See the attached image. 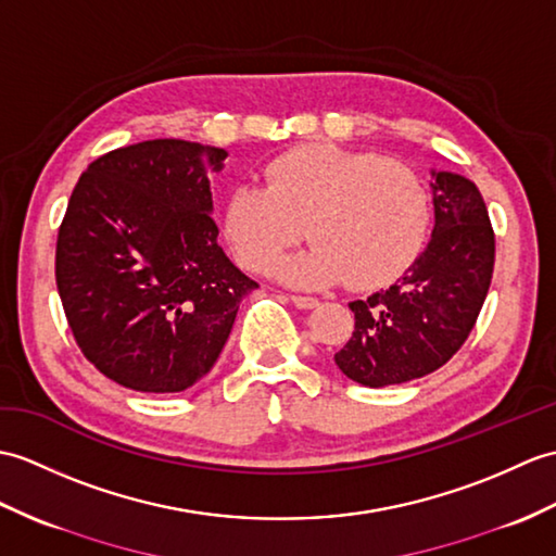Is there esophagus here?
I'll return each instance as SVG.
<instances>
[{
    "instance_id": "esophagus-1",
    "label": "esophagus",
    "mask_w": 556,
    "mask_h": 556,
    "mask_svg": "<svg viewBox=\"0 0 556 556\" xmlns=\"http://www.w3.org/2000/svg\"><path fill=\"white\" fill-rule=\"evenodd\" d=\"M289 301L295 307H301V309H313V307L319 305V301L317 299H309V295H289Z\"/></svg>"
}]
</instances>
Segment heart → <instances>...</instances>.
Segmentation results:
<instances>
[{
	"mask_svg": "<svg viewBox=\"0 0 556 556\" xmlns=\"http://www.w3.org/2000/svg\"><path fill=\"white\" fill-rule=\"evenodd\" d=\"M267 187L241 182L225 199V237L237 261L261 273L303 231L313 249L283 257L273 275L315 289L389 287L417 261L431 225V197L407 163L339 144H301L265 167Z\"/></svg>",
	"mask_w": 556,
	"mask_h": 556,
	"instance_id": "heart-1",
	"label": "heart"
}]
</instances>
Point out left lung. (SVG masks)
Here are the masks:
<instances>
[{
	"mask_svg": "<svg viewBox=\"0 0 556 556\" xmlns=\"http://www.w3.org/2000/svg\"><path fill=\"white\" fill-rule=\"evenodd\" d=\"M433 179L429 247L393 287L348 303L355 331L333 359L369 389L443 367L469 339L493 279L495 231L479 187L455 173Z\"/></svg>",
	"mask_w": 556,
	"mask_h": 556,
	"instance_id": "obj_1",
	"label": "left lung"
}]
</instances>
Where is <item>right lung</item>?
Masks as SVG:
<instances>
[{"label":"right lung","instance_id":"add662e5","mask_svg":"<svg viewBox=\"0 0 556 556\" xmlns=\"http://www.w3.org/2000/svg\"><path fill=\"white\" fill-rule=\"evenodd\" d=\"M225 149L149 139L77 179L56 239L73 339L103 377L141 393L199 383L257 283L217 247L208 173Z\"/></svg>","mask_w":556,"mask_h":556}]
</instances>
